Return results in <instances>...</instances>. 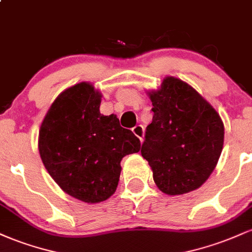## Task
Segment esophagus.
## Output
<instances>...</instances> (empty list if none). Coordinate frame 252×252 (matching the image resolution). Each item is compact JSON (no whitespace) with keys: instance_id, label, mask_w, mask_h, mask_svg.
Returning a JSON list of instances; mask_svg holds the SVG:
<instances>
[{"instance_id":"34e87169","label":"esophagus","mask_w":252,"mask_h":252,"mask_svg":"<svg viewBox=\"0 0 252 252\" xmlns=\"http://www.w3.org/2000/svg\"><path fill=\"white\" fill-rule=\"evenodd\" d=\"M132 132H134L136 137L140 138V141H141V142H142L143 137H144V128H143V126L138 124V126H134V128H132Z\"/></svg>"}]
</instances>
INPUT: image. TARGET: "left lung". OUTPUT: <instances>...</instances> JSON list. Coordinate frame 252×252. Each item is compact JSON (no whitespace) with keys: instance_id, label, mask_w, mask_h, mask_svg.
Segmentation results:
<instances>
[{"instance_id":"8db88e82","label":"left lung","mask_w":252,"mask_h":252,"mask_svg":"<svg viewBox=\"0 0 252 252\" xmlns=\"http://www.w3.org/2000/svg\"><path fill=\"white\" fill-rule=\"evenodd\" d=\"M154 112L141 148L161 192L180 195L209 179L224 144V123L216 109L187 83L166 77L147 92Z\"/></svg>"}]
</instances>
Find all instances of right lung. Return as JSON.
<instances>
[{
	"label": "right lung",
	"instance_id": "obj_1",
	"mask_svg": "<svg viewBox=\"0 0 252 252\" xmlns=\"http://www.w3.org/2000/svg\"><path fill=\"white\" fill-rule=\"evenodd\" d=\"M102 94L82 82L63 90L43 118L39 153L43 166L68 195L96 204L117 189L126 155L138 153L141 142L121 126L116 115L104 116Z\"/></svg>",
	"mask_w": 252,
	"mask_h": 252
}]
</instances>
